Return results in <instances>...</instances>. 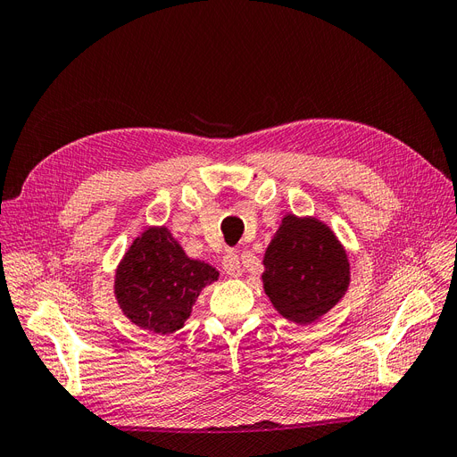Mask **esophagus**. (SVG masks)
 Segmentation results:
<instances>
[{
  "label": "esophagus",
  "instance_id": "esophagus-1",
  "mask_svg": "<svg viewBox=\"0 0 457 457\" xmlns=\"http://www.w3.org/2000/svg\"><path fill=\"white\" fill-rule=\"evenodd\" d=\"M223 269L228 276H240L242 274V262L237 252H227V255L223 257Z\"/></svg>",
  "mask_w": 457,
  "mask_h": 457
}]
</instances>
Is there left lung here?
Listing matches in <instances>:
<instances>
[{
    "instance_id": "obj_1",
    "label": "left lung",
    "mask_w": 457,
    "mask_h": 457,
    "mask_svg": "<svg viewBox=\"0 0 457 457\" xmlns=\"http://www.w3.org/2000/svg\"><path fill=\"white\" fill-rule=\"evenodd\" d=\"M265 292L287 320L314 322L347 292L349 261L328 227L284 217L265 253Z\"/></svg>"
}]
</instances>
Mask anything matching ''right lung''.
I'll list each match as a JSON object with an SVG mask.
<instances>
[{
    "mask_svg": "<svg viewBox=\"0 0 457 457\" xmlns=\"http://www.w3.org/2000/svg\"><path fill=\"white\" fill-rule=\"evenodd\" d=\"M217 270L188 259L165 228L137 238L116 272V297L129 320L156 334L183 328L202 287Z\"/></svg>",
    "mask_w": 457,
    "mask_h": 457,
    "instance_id": "add662e5",
    "label": "right lung"
}]
</instances>
